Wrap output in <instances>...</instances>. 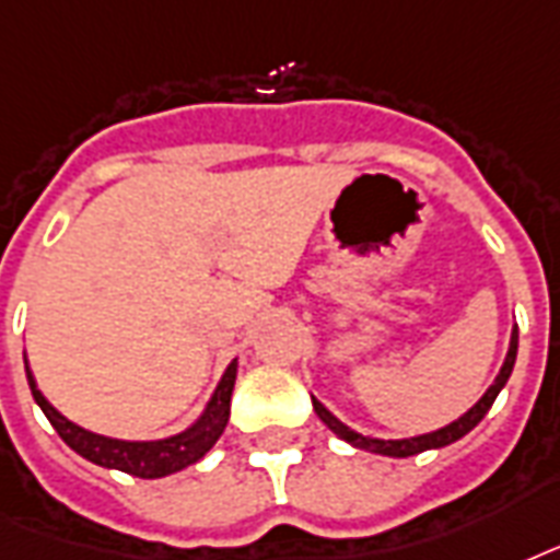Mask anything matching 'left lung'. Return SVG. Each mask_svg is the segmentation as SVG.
<instances>
[{
  "instance_id": "8db88e82",
  "label": "left lung",
  "mask_w": 560,
  "mask_h": 560,
  "mask_svg": "<svg viewBox=\"0 0 560 560\" xmlns=\"http://www.w3.org/2000/svg\"><path fill=\"white\" fill-rule=\"evenodd\" d=\"M514 362H517V324H514V329H511V341H509V353H505V362H502L500 374H497V380H493L491 385H488V392L479 397V400L470 406V409L462 415L458 420H453V423H446V427L435 429V432H423V435H415V438H371V435H362V432H357V429H350L348 423H341L332 411L324 406L320 400H315L312 397V409H315V415H318L324 423H327L329 432H336V435L341 438V441H348L350 446H357V450H365V453H376V456H392V458H409V456H418V453H423V450H441V446L453 444V441H458V438H465L470 429L479 423V420L488 415V409L493 406V400H497V394L505 388V383H509L511 371H514Z\"/></svg>"
}]
</instances>
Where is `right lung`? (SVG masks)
<instances>
[{
    "mask_svg": "<svg viewBox=\"0 0 560 560\" xmlns=\"http://www.w3.org/2000/svg\"><path fill=\"white\" fill-rule=\"evenodd\" d=\"M236 368H240V362L233 359L224 376L219 380V385H215L207 409L201 411V418L195 420L192 427H186L177 435L158 438V441H125V438L98 435V432H90V429L78 427L69 418H63L43 397L32 368H28V359H25V376H28L34 402L49 418L55 432L63 438V444L72 446L78 456H84L93 465L107 467V470H122V474L140 476V479H163V476H172L177 470H184V467L195 465V462H201L210 453L212 444L219 441L228 420H231V394L233 385H236Z\"/></svg>",
    "mask_w": 560,
    "mask_h": 560,
    "instance_id": "obj_1",
    "label": "right lung"
}]
</instances>
